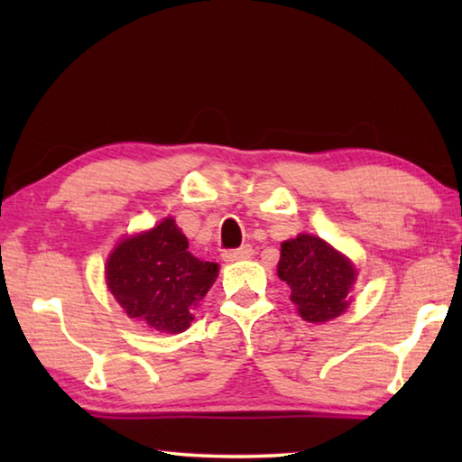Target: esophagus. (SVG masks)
<instances>
[{
	"label": "esophagus",
	"instance_id": "34e87169",
	"mask_svg": "<svg viewBox=\"0 0 462 462\" xmlns=\"http://www.w3.org/2000/svg\"><path fill=\"white\" fill-rule=\"evenodd\" d=\"M250 256H253V246L245 245V246H240V248L224 250L222 259H224L226 263H236V261H246V259H250Z\"/></svg>",
	"mask_w": 462,
	"mask_h": 462
}]
</instances>
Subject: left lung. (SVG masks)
Here are the masks:
<instances>
[{
	"mask_svg": "<svg viewBox=\"0 0 462 462\" xmlns=\"http://www.w3.org/2000/svg\"><path fill=\"white\" fill-rule=\"evenodd\" d=\"M279 277L291 287V301L308 322H328L348 308L355 267L322 238L300 234L281 245Z\"/></svg>",
	"mask_w": 462,
	"mask_h": 462,
	"instance_id": "1",
	"label": "left lung"
}]
</instances>
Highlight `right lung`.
I'll list each match as a JSON object with an SVG mask.
<instances>
[{
  "instance_id": "1",
  "label": "right lung",
  "mask_w": 462,
  "mask_h": 462,
  "mask_svg": "<svg viewBox=\"0 0 462 462\" xmlns=\"http://www.w3.org/2000/svg\"><path fill=\"white\" fill-rule=\"evenodd\" d=\"M187 248L189 242L171 217L116 246L106 279L130 318L169 334L189 328L193 308L217 277V264L195 259Z\"/></svg>"
}]
</instances>
